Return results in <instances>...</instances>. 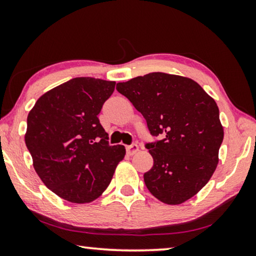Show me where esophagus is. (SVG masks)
Wrapping results in <instances>:
<instances>
[{"label": "esophagus", "mask_w": 256, "mask_h": 256, "mask_svg": "<svg viewBox=\"0 0 256 256\" xmlns=\"http://www.w3.org/2000/svg\"><path fill=\"white\" fill-rule=\"evenodd\" d=\"M126 150H127L128 155H134L138 152V144H132V146H126Z\"/></svg>", "instance_id": "esophagus-1"}]
</instances>
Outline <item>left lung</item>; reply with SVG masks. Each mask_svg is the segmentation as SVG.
<instances>
[{
	"mask_svg": "<svg viewBox=\"0 0 256 256\" xmlns=\"http://www.w3.org/2000/svg\"><path fill=\"white\" fill-rule=\"evenodd\" d=\"M143 115L150 134L154 166L144 183L164 204L178 205L208 184L219 162L224 128L213 98L186 76L152 72L116 85Z\"/></svg>",
	"mask_w": 256,
	"mask_h": 256,
	"instance_id": "obj_1",
	"label": "left lung"
}]
</instances>
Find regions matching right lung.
<instances>
[{
	"mask_svg": "<svg viewBox=\"0 0 256 256\" xmlns=\"http://www.w3.org/2000/svg\"><path fill=\"white\" fill-rule=\"evenodd\" d=\"M115 82L82 76L48 90L28 115L26 144L46 188L65 200L86 204L110 185L124 146L108 144L100 124Z\"/></svg>",
	"mask_w": 256,
	"mask_h": 256,
	"instance_id": "right-lung-1",
	"label": "right lung"
}]
</instances>
